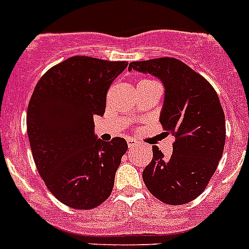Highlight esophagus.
Segmentation results:
<instances>
[{
	"label": "esophagus",
	"instance_id": "obj_1",
	"mask_svg": "<svg viewBox=\"0 0 249 249\" xmlns=\"http://www.w3.org/2000/svg\"><path fill=\"white\" fill-rule=\"evenodd\" d=\"M127 143H128L129 148H132V147L138 146V144H140V142H137L136 140H132V138H128V140H127Z\"/></svg>",
	"mask_w": 249,
	"mask_h": 249
}]
</instances>
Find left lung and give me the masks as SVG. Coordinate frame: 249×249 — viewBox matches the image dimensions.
Returning a JSON list of instances; mask_svg holds the SVG:
<instances>
[{
    "label": "left lung",
    "mask_w": 249,
    "mask_h": 249,
    "mask_svg": "<svg viewBox=\"0 0 249 249\" xmlns=\"http://www.w3.org/2000/svg\"><path fill=\"white\" fill-rule=\"evenodd\" d=\"M148 73L164 87L160 122L176 137L166 160L157 146L142 177L149 192L167 204H184L204 191L223 153L224 113L206 78L177 58L131 62L128 71Z\"/></svg>",
    "instance_id": "obj_1"
}]
</instances>
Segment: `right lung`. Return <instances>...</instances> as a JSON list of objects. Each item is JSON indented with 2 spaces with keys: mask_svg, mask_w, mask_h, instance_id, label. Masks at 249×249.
Returning a JSON list of instances; mask_svg holds the SVG:
<instances>
[{
  "mask_svg": "<svg viewBox=\"0 0 249 249\" xmlns=\"http://www.w3.org/2000/svg\"><path fill=\"white\" fill-rule=\"evenodd\" d=\"M128 63L74 56L48 70L27 109V133L35 163L51 193L66 206L91 210L108 198L124 138L94 135L109 86Z\"/></svg>",
  "mask_w": 249,
  "mask_h": 249,
  "instance_id": "1",
  "label": "right lung"
}]
</instances>
